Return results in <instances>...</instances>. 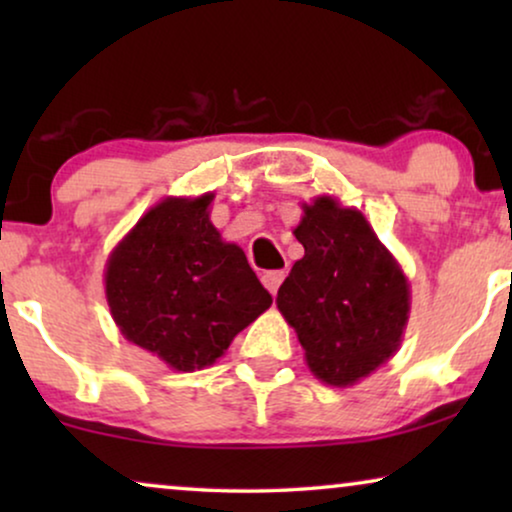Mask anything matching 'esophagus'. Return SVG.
Listing matches in <instances>:
<instances>
[{
  "label": "esophagus",
  "mask_w": 512,
  "mask_h": 512,
  "mask_svg": "<svg viewBox=\"0 0 512 512\" xmlns=\"http://www.w3.org/2000/svg\"><path fill=\"white\" fill-rule=\"evenodd\" d=\"M284 270H270V272H263V277H261V282H263V286L265 289H268L272 296H275L277 293V289H279V284L284 282Z\"/></svg>",
  "instance_id": "esophagus-1"
}]
</instances>
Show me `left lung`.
I'll return each instance as SVG.
<instances>
[{
	"instance_id": "1",
	"label": "left lung",
	"mask_w": 512,
	"mask_h": 512,
	"mask_svg": "<svg viewBox=\"0 0 512 512\" xmlns=\"http://www.w3.org/2000/svg\"><path fill=\"white\" fill-rule=\"evenodd\" d=\"M305 256L277 291V307L328 387H352L401 347L410 284L391 251L354 207L331 195L303 205L293 230Z\"/></svg>"
}]
</instances>
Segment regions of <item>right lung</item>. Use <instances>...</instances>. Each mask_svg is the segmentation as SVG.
<instances>
[{
  "instance_id": "add662e5",
  "label": "right lung",
  "mask_w": 512,
  "mask_h": 512,
  "mask_svg": "<svg viewBox=\"0 0 512 512\" xmlns=\"http://www.w3.org/2000/svg\"><path fill=\"white\" fill-rule=\"evenodd\" d=\"M214 193L165 198L111 251L104 291L123 338L172 370L212 366L272 305L244 251L209 221Z\"/></svg>"
}]
</instances>
